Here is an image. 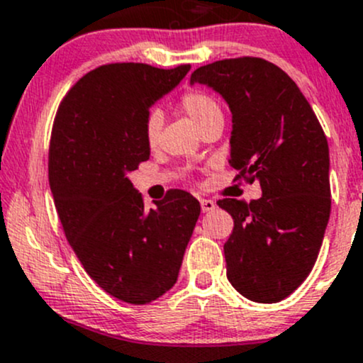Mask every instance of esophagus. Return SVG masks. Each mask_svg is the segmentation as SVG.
<instances>
[{"mask_svg":"<svg viewBox=\"0 0 363 363\" xmlns=\"http://www.w3.org/2000/svg\"><path fill=\"white\" fill-rule=\"evenodd\" d=\"M201 209H203V213H208V211H213V209L216 208V204L213 203L211 199H201Z\"/></svg>","mask_w":363,"mask_h":363,"instance_id":"esophagus-1","label":"esophagus"}]
</instances>
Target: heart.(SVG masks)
<instances>
[{"mask_svg":"<svg viewBox=\"0 0 363 363\" xmlns=\"http://www.w3.org/2000/svg\"><path fill=\"white\" fill-rule=\"evenodd\" d=\"M178 108L182 113H185L190 121L196 124L199 130L211 124L215 121H223V111L218 101L215 96H211L206 91L201 89H189L180 96L178 99ZM160 127H162V121H160L159 113H150L145 121V141L148 147H155L157 140H159Z\"/></svg>","mask_w":363,"mask_h":363,"instance_id":"heart-1","label":"heart"}]
</instances>
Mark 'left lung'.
I'll return each instance as SVG.
<instances>
[{
  "label": "left lung",
  "instance_id": "1",
  "mask_svg": "<svg viewBox=\"0 0 363 363\" xmlns=\"http://www.w3.org/2000/svg\"><path fill=\"white\" fill-rule=\"evenodd\" d=\"M206 84L233 111L229 164L236 180L260 182L252 203L220 199L234 229L223 245L227 279L246 298L279 302L308 278L330 216L328 143L297 84L260 57L201 66Z\"/></svg>",
  "mask_w": 363,
  "mask_h": 363
}]
</instances>
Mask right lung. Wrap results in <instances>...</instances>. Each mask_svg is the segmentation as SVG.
Masks as SVG:
<instances>
[{
  "label": "right lung",
  "instance_id": "obj_1",
  "mask_svg": "<svg viewBox=\"0 0 363 363\" xmlns=\"http://www.w3.org/2000/svg\"><path fill=\"white\" fill-rule=\"evenodd\" d=\"M189 69L99 66L69 89L52 125L48 182L66 239L101 289L129 304H148L177 283L199 218V201L185 190L147 209L127 178L150 157L148 108Z\"/></svg>",
  "mask_w": 363,
  "mask_h": 363
}]
</instances>
